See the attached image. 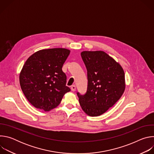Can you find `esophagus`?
<instances>
[{
	"label": "esophagus",
	"instance_id": "obj_1",
	"mask_svg": "<svg viewBox=\"0 0 154 154\" xmlns=\"http://www.w3.org/2000/svg\"><path fill=\"white\" fill-rule=\"evenodd\" d=\"M71 89L72 90V91H75V89H76V87L75 85H72L71 86Z\"/></svg>",
	"mask_w": 154,
	"mask_h": 154
}]
</instances>
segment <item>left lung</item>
I'll use <instances>...</instances> for the list:
<instances>
[{"instance_id": "8db88e82", "label": "left lung", "mask_w": 154, "mask_h": 154, "mask_svg": "<svg viewBox=\"0 0 154 154\" xmlns=\"http://www.w3.org/2000/svg\"><path fill=\"white\" fill-rule=\"evenodd\" d=\"M82 58L87 70L88 86L85 94L77 92L83 110L98 116L121 98L125 90V75L121 65L103 51H83Z\"/></svg>"}]
</instances>
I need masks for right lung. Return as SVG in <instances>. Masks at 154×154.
Returning a JSON list of instances; mask_svg holds the SVG:
<instances>
[{
	"label": "right lung",
	"mask_w": 154,
	"mask_h": 154,
	"mask_svg": "<svg viewBox=\"0 0 154 154\" xmlns=\"http://www.w3.org/2000/svg\"><path fill=\"white\" fill-rule=\"evenodd\" d=\"M70 51L54 48L39 51L26 61L19 75L22 91L35 107L50 111L71 89L62 67Z\"/></svg>",
	"instance_id": "right-lung-1"
}]
</instances>
